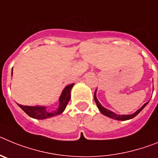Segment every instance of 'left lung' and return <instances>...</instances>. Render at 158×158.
<instances>
[{
	"instance_id": "left-lung-1",
	"label": "left lung",
	"mask_w": 158,
	"mask_h": 158,
	"mask_svg": "<svg viewBox=\"0 0 158 158\" xmlns=\"http://www.w3.org/2000/svg\"><path fill=\"white\" fill-rule=\"evenodd\" d=\"M94 100H95V102H96V105H97V107H98V109L100 110V111L103 114V115H106V116L107 117H109V118H113V119H115V120H121V121L128 120V119L133 118L134 117L136 116V115H138V114H139V113L140 112V111H142L145 107H146V104L149 103V102H147V103H146L145 104H143V105L139 108V109L137 110V111H135V112H134L133 114H131V115H117V114H115V112H113V111L107 109V108H105V107H103V106L100 104L99 100H97V98H96V90L95 91V93H94Z\"/></svg>"
}]
</instances>
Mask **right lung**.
I'll return each mask as SVG.
<instances>
[{"label":"right lung","mask_w":158,"mask_h":158,"mask_svg":"<svg viewBox=\"0 0 158 158\" xmlns=\"http://www.w3.org/2000/svg\"><path fill=\"white\" fill-rule=\"evenodd\" d=\"M74 84H71L69 85L65 86L62 90V94L59 97V104L57 109L53 111L47 110V106H23L19 104V107L24 111L27 115L36 119H45V118H51V117L56 116V115L62 114L65 111L67 104L70 100V91Z\"/></svg>","instance_id":"right-lung-1"}]
</instances>
